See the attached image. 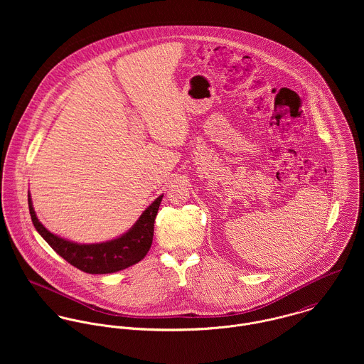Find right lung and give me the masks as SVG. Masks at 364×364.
<instances>
[{
  "label": "right lung",
  "instance_id": "right-lung-1",
  "mask_svg": "<svg viewBox=\"0 0 364 364\" xmlns=\"http://www.w3.org/2000/svg\"><path fill=\"white\" fill-rule=\"evenodd\" d=\"M162 196H158L143 211L129 231L117 238L98 244H78L53 234L36 217L29 192L28 205L36 231L61 258L85 273L106 274L130 267L147 255L153 244L154 221Z\"/></svg>",
  "mask_w": 364,
  "mask_h": 364
}]
</instances>
